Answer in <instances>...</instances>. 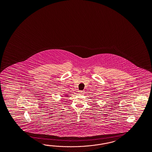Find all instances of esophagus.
<instances>
[{
  "instance_id": "esophagus-1",
  "label": "esophagus",
  "mask_w": 152,
  "mask_h": 152,
  "mask_svg": "<svg viewBox=\"0 0 152 152\" xmlns=\"http://www.w3.org/2000/svg\"><path fill=\"white\" fill-rule=\"evenodd\" d=\"M84 91H78V94H84Z\"/></svg>"
}]
</instances>
